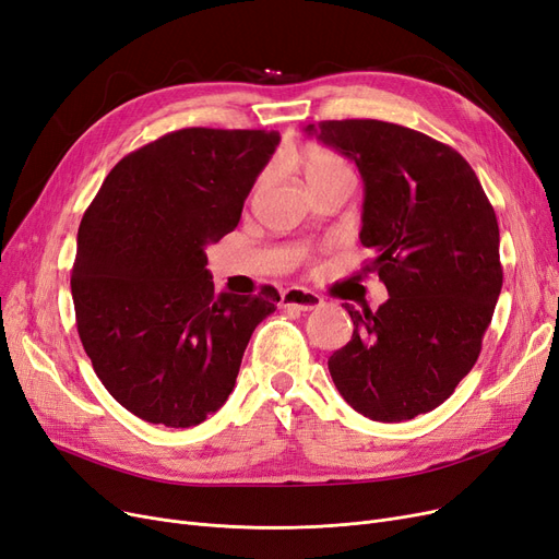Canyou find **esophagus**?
Wrapping results in <instances>:
<instances>
[{"label": "esophagus", "mask_w": 559, "mask_h": 559, "mask_svg": "<svg viewBox=\"0 0 559 559\" xmlns=\"http://www.w3.org/2000/svg\"><path fill=\"white\" fill-rule=\"evenodd\" d=\"M281 306L297 308V311H316L318 306H322V297L311 290H304V287H290V290L283 293Z\"/></svg>", "instance_id": "esophagus-1"}]
</instances>
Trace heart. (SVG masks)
Instances as JSON below:
<instances>
[{"mask_svg": "<svg viewBox=\"0 0 559 559\" xmlns=\"http://www.w3.org/2000/svg\"><path fill=\"white\" fill-rule=\"evenodd\" d=\"M301 170L308 186H318L322 181H332L341 177H353V170H349L347 160L341 154L322 147H311L301 154Z\"/></svg>", "mask_w": 559, "mask_h": 559, "instance_id": "heart-1", "label": "heart"}]
</instances>
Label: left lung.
Masks as SVG:
<instances>
[{
  "label": "left lung",
  "instance_id": "1",
  "mask_svg": "<svg viewBox=\"0 0 559 559\" xmlns=\"http://www.w3.org/2000/svg\"><path fill=\"white\" fill-rule=\"evenodd\" d=\"M364 179L359 239L389 299L345 311L349 343L329 357L341 396L373 421L442 405L477 364L502 290L500 227L469 163L449 144L378 119L308 123Z\"/></svg>",
  "mask_w": 559,
  "mask_h": 559
}]
</instances>
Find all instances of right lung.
Returning a JSON list of instances; mask_svg holds the SVG:
<instances>
[{
    "label": "right lung",
    "mask_w": 559,
    "mask_h": 559,
    "mask_svg": "<svg viewBox=\"0 0 559 559\" xmlns=\"http://www.w3.org/2000/svg\"><path fill=\"white\" fill-rule=\"evenodd\" d=\"M276 131L181 129L123 156L78 230V334L135 417L198 426L233 394L243 349L281 301L214 293L204 248L233 233Z\"/></svg>",
    "instance_id": "1"
}]
</instances>
